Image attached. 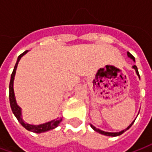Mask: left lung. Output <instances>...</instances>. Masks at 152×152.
<instances>
[{"mask_svg":"<svg viewBox=\"0 0 152 152\" xmlns=\"http://www.w3.org/2000/svg\"><path fill=\"white\" fill-rule=\"evenodd\" d=\"M127 55H128V57H129V58H130L131 59L133 60L134 62H135V58H134V57L133 56V55H132L130 53L127 52ZM132 68H134V69L135 70L136 74H137V76H138V78L140 79V76H139V73H138V70H137V66L134 65V66H132ZM134 121H135V120H134V121H133V122H132V123H131V124H129V126H128L126 129H123V130L120 131V132H114V133H113V132H106V131L101 130V129H97L96 127H94V125L91 124H90V126H91V128H92L94 130L96 131V132H98V133H99V134H102V135H105V136H109V137H116V136H119V135H121V134H122L123 133H124V132H125L126 130H128V129H129V128L132 126V124H134Z\"/></svg>","mask_w":152,"mask_h":152,"instance_id":"8db88e82","label":"left lung"}]
</instances>
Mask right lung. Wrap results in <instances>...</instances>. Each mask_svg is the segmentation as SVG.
Segmentation results:
<instances>
[{
    "instance_id": "add662e5",
    "label": "right lung",
    "mask_w": 152,
    "mask_h": 152,
    "mask_svg": "<svg viewBox=\"0 0 152 152\" xmlns=\"http://www.w3.org/2000/svg\"><path fill=\"white\" fill-rule=\"evenodd\" d=\"M28 52V51L27 50V51L23 52V53L18 57V59H17V62H16V64H15L14 71H13V72L11 74V78H10V87H9V89H10V103L12 112H13L14 115H15V117L17 118L18 122L26 129H28V131H31V132H33V133H36V134H40V133H45V132L51 130V129H53L58 127L60 123H61V121H62L63 119L62 118H60V119L59 118H57V119H54V120H52V121H48V122H45V123H43V124H28V123H27V122H25L23 121V115H22V109L18 105V103L16 102V99H15V91H14V80H15V73H16V69H17L18 63H19V61L21 59L22 57L25 55Z\"/></svg>"
}]
</instances>
